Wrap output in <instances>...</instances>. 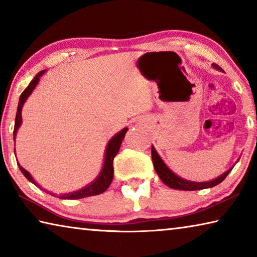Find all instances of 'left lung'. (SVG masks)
<instances>
[{
	"mask_svg": "<svg viewBox=\"0 0 257 257\" xmlns=\"http://www.w3.org/2000/svg\"><path fill=\"white\" fill-rule=\"evenodd\" d=\"M212 67L219 71H223L222 69H221V67L217 66V64L213 63ZM152 160H153L154 169L156 173H158V176L160 177V179L162 180L168 187H170V188H173V189H178V190H198V189L212 188V187H214L216 185H219L220 182H222L233 168V167L230 168L229 170L222 173L220 177H217L211 181L195 182V181L182 179V178H180L179 176H177L175 172H172L170 169L168 168V165L163 162V160L161 159V156L154 149V146H152Z\"/></svg>",
	"mask_w": 257,
	"mask_h": 257,
	"instance_id": "1",
	"label": "left lung"
}]
</instances>
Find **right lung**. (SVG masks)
Returning <instances> with one entry per match:
<instances>
[{
  "mask_svg": "<svg viewBox=\"0 0 257 257\" xmlns=\"http://www.w3.org/2000/svg\"><path fill=\"white\" fill-rule=\"evenodd\" d=\"M45 70H43L41 72H38L36 76H35L34 79L30 81V84L27 86V88H26L23 93L20 95V98H19V104H18V110H17V115H16V121H15V130H14V141L16 139L17 136V132H18L19 127L23 123V118H21V111H23V106L25 102L27 101V98L29 97V95L33 93V90L35 89V87L37 86L38 81H40V78L44 75ZM128 128H123L121 132H119L118 134H115L114 136H113L110 141H108L107 145H106V149H105V154H104V162H103V167H102V170L101 172L98 173V176L95 178V179L90 182L89 185L85 186L84 188H81L79 190H76V191H71V193H68V194H62L60 195V198L62 199H79V198H84V197H88V196H95V195H99L105 191L108 186L111 185L112 179H113V159L115 158V155L118 154V152L120 150V146H121V143H122L123 138H124V135L127 133ZM19 165V169L20 171L23 172V175L27 178V179L33 182L35 186H37L38 188L43 189L42 187L37 184L36 181L34 180V178L32 177V175L27 171L25 170V169L21 167V165L18 163ZM45 190V189H43ZM47 191V190H46ZM50 193V191H49ZM50 195H53L55 196L54 193H50Z\"/></svg>",
  "mask_w": 257,
  "mask_h": 257,
  "instance_id": "1",
  "label": "right lung"
}]
</instances>
